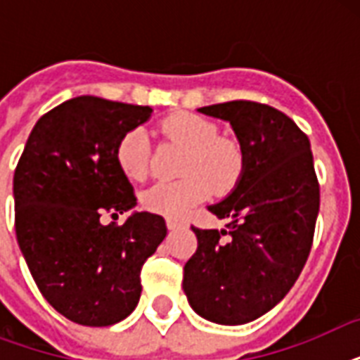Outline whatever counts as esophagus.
Listing matches in <instances>:
<instances>
[{
  "label": "esophagus",
  "mask_w": 360,
  "mask_h": 360,
  "mask_svg": "<svg viewBox=\"0 0 360 360\" xmlns=\"http://www.w3.org/2000/svg\"><path fill=\"white\" fill-rule=\"evenodd\" d=\"M166 226H168V230H169V231H174V230H179V228H181V222H177V220L168 219V220H166Z\"/></svg>",
  "instance_id": "esophagus-1"
}]
</instances>
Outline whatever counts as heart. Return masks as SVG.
<instances>
[{"label":"heart","mask_w":360,"mask_h":360,"mask_svg":"<svg viewBox=\"0 0 360 360\" xmlns=\"http://www.w3.org/2000/svg\"><path fill=\"white\" fill-rule=\"evenodd\" d=\"M164 132L188 149L181 181H160L141 196L149 213L166 219H181L186 211L217 191L230 188L240 172L239 147L219 138L217 124L196 114L179 112L166 117ZM117 164L130 181L146 179L149 169V138L146 130H129L117 143Z\"/></svg>","instance_id":"b5f03b06"}]
</instances>
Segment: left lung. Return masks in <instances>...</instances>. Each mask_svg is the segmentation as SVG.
Masks as SVG:
<instances>
[{
	"label": "left lung",
	"instance_id": "left-lung-1",
	"mask_svg": "<svg viewBox=\"0 0 360 360\" xmlns=\"http://www.w3.org/2000/svg\"><path fill=\"white\" fill-rule=\"evenodd\" d=\"M198 112L231 124L243 168L233 191L207 207L228 230L192 228L198 250L185 263L183 290L203 319L243 325L276 307L307 263L319 211L312 151L301 129L267 104L231 101Z\"/></svg>",
	"mask_w": 360,
	"mask_h": 360
}]
</instances>
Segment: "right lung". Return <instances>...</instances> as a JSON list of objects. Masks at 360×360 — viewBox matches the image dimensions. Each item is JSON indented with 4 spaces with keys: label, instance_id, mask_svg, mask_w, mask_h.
<instances>
[{
    "label": "right lung",
    "instance_id": "right-lung-1",
    "mask_svg": "<svg viewBox=\"0 0 360 360\" xmlns=\"http://www.w3.org/2000/svg\"><path fill=\"white\" fill-rule=\"evenodd\" d=\"M149 106L101 97L70 98L31 130L14 172V228L42 297L70 321L108 327L140 301V271L166 237L160 214L132 211V185L117 143L151 117Z\"/></svg>",
    "mask_w": 360,
    "mask_h": 360
}]
</instances>
